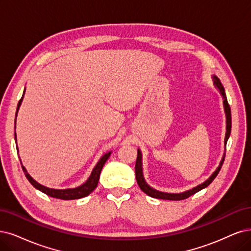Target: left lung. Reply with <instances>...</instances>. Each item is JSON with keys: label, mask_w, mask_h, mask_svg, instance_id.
<instances>
[{"label": "left lung", "mask_w": 251, "mask_h": 251, "mask_svg": "<svg viewBox=\"0 0 251 251\" xmlns=\"http://www.w3.org/2000/svg\"><path fill=\"white\" fill-rule=\"evenodd\" d=\"M213 81H214V85L215 87L219 90L220 94L222 96V98H224V105H225V111H226V138H225V144L226 145L227 143V140L229 137V134H230V130H231V114H230V107H229V104L227 102V99H226V92H225V88L224 86H222L221 81L219 80V78H217L216 76H213ZM225 157H226V153L224 154V157H222V159L219 163V166L216 169V171L213 173L211 175V177L206 180L203 183L200 184L199 186L194 187L190 190H187V191H184L182 193H168V192H161V191H158L156 190L152 187H150L149 185H148L144 179V175H143V165H142V153H141V150L137 149V157H136V162H135V177H136V181H137V184L138 186H140V188L146 193L148 194V196L151 197V198H155V199H160V200H169V201H181V200H185L189 198L190 196H192V194L197 193L198 191L203 189L205 187H207L208 185H210L212 183V181L214 180L216 178V176L218 175L220 169L222 164H224V161H225Z\"/></svg>", "instance_id": "obj_1"}]
</instances>
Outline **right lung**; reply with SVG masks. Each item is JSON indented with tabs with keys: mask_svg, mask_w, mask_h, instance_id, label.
<instances>
[{
	"mask_svg": "<svg viewBox=\"0 0 251 251\" xmlns=\"http://www.w3.org/2000/svg\"><path fill=\"white\" fill-rule=\"evenodd\" d=\"M24 95H25V92L23 94V97L21 98V100L18 101V104H17V109H16V116H17V111L18 109H20V106L22 104L23 102V98H24ZM16 116H15V121H16ZM14 137H15V142H16V133L14 132ZM17 152H18V149H17ZM110 153L111 152H108L106 154H104L103 156L101 157V158L99 159V161L97 162L96 166L94 169H93V172L91 173V176L89 177V179L83 183L82 185H80V186L76 187V188H69V189H52V188H49V187H45L43 186V185L39 184L38 182H36L31 176L27 174L25 166L23 165L22 163V168H23V171L25 175L26 179L29 180V182L33 185V186L36 188L40 190L41 192L48 194L49 197H51V198H54V199H60V200H65V201H69V200H77V199H81V198H85L87 196H89V194L94 190L96 187H97V184H98V181H99V177H100V173H101V170L102 168H103L104 163L106 162V160L108 159V157L110 156ZM21 160V159H20ZM22 162V160H21Z\"/></svg>",
	"mask_w": 251,
	"mask_h": 251,
	"instance_id": "add662e5",
	"label": "right lung"
}]
</instances>
